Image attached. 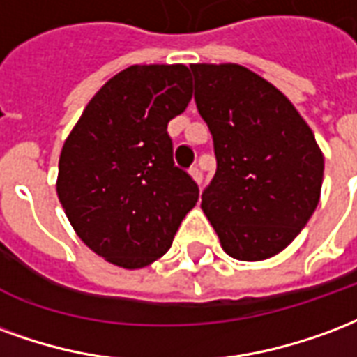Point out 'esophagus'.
Returning <instances> with one entry per match:
<instances>
[{
  "mask_svg": "<svg viewBox=\"0 0 357 357\" xmlns=\"http://www.w3.org/2000/svg\"><path fill=\"white\" fill-rule=\"evenodd\" d=\"M190 176H192L197 184H202V181H204V175H202V171L197 167H190Z\"/></svg>",
  "mask_w": 357,
  "mask_h": 357,
  "instance_id": "1",
  "label": "esophagus"
}]
</instances>
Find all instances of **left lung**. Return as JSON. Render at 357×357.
<instances>
[{"instance_id": "1", "label": "left lung", "mask_w": 357, "mask_h": 357, "mask_svg": "<svg viewBox=\"0 0 357 357\" xmlns=\"http://www.w3.org/2000/svg\"><path fill=\"white\" fill-rule=\"evenodd\" d=\"M197 110L209 125L217 173L202 209L226 255L264 261L316 211L324 153L287 96L239 64H192Z\"/></svg>"}]
</instances>
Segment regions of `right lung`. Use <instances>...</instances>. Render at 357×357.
<instances>
[{
	"mask_svg": "<svg viewBox=\"0 0 357 357\" xmlns=\"http://www.w3.org/2000/svg\"><path fill=\"white\" fill-rule=\"evenodd\" d=\"M192 98L184 64H135L104 83L64 140L56 194L91 251L137 270L167 253L199 196L167 123Z\"/></svg>",
	"mask_w": 357,
	"mask_h": 357,
	"instance_id": "add662e5",
	"label": "right lung"
}]
</instances>
